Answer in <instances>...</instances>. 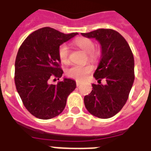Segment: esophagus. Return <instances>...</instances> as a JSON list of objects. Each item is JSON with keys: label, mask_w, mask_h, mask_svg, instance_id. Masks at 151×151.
<instances>
[{"label": "esophagus", "mask_w": 151, "mask_h": 151, "mask_svg": "<svg viewBox=\"0 0 151 151\" xmlns=\"http://www.w3.org/2000/svg\"><path fill=\"white\" fill-rule=\"evenodd\" d=\"M76 84H77V86H80L81 85V82L79 81H76Z\"/></svg>", "instance_id": "34e87169"}]
</instances>
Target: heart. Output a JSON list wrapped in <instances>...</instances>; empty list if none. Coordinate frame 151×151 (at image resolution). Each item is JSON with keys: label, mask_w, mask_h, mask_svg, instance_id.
Wrapping results in <instances>:
<instances>
[{"label": "heart", "mask_w": 151, "mask_h": 151, "mask_svg": "<svg viewBox=\"0 0 151 151\" xmlns=\"http://www.w3.org/2000/svg\"><path fill=\"white\" fill-rule=\"evenodd\" d=\"M73 43L79 49L87 52L88 60L93 63H96L99 59V51L95 49V42L86 37H79L73 41ZM58 56L60 60L64 64L70 63L69 50L65 44H62L58 49ZM93 70L91 64L73 65L66 70V75L70 78L83 81Z\"/></svg>", "instance_id": "obj_1"}]
</instances>
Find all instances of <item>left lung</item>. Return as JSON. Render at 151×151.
<instances>
[{
  "label": "left lung",
  "instance_id": "left-lung-1",
  "mask_svg": "<svg viewBox=\"0 0 151 151\" xmlns=\"http://www.w3.org/2000/svg\"><path fill=\"white\" fill-rule=\"evenodd\" d=\"M81 35L95 38L101 46V60L94 73L99 84H92L91 92L84 96V105L98 118H111L124 106L133 86V52L127 40L113 29H100ZM102 79L106 81L105 86L101 84Z\"/></svg>",
  "mask_w": 151,
  "mask_h": 151
}]
</instances>
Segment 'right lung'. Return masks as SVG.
I'll list each match as a JSON object with an SVG mask.
<instances>
[{"label":"right lung","instance_id":"obj_1","mask_svg":"<svg viewBox=\"0 0 151 151\" xmlns=\"http://www.w3.org/2000/svg\"><path fill=\"white\" fill-rule=\"evenodd\" d=\"M78 33L63 34L44 27L31 33L24 40L15 60L14 83L24 106L36 118L50 119L64 109L68 95L76 88V82L64 78L57 84L50 79L60 78L58 49Z\"/></svg>","mask_w":151,"mask_h":151}]
</instances>
